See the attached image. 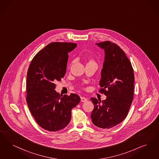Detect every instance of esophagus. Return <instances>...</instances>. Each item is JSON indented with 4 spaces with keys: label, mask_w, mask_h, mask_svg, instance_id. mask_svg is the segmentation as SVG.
I'll use <instances>...</instances> for the list:
<instances>
[{
    "label": "esophagus",
    "mask_w": 159,
    "mask_h": 159,
    "mask_svg": "<svg viewBox=\"0 0 159 159\" xmlns=\"http://www.w3.org/2000/svg\"><path fill=\"white\" fill-rule=\"evenodd\" d=\"M80 99H81V102H86L88 101V99L84 98V97H81Z\"/></svg>",
    "instance_id": "obj_1"
}]
</instances>
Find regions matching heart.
<instances>
[{
  "instance_id": "b5f03b06",
  "label": "heart",
  "mask_w": 159,
  "mask_h": 159,
  "mask_svg": "<svg viewBox=\"0 0 159 159\" xmlns=\"http://www.w3.org/2000/svg\"><path fill=\"white\" fill-rule=\"evenodd\" d=\"M89 63H95L92 60H89V62H88V64Z\"/></svg>"
}]
</instances>
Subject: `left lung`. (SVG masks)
Wrapping results in <instances>:
<instances>
[{
  "label": "left lung",
  "mask_w": 159,
  "mask_h": 159,
  "mask_svg": "<svg viewBox=\"0 0 159 159\" xmlns=\"http://www.w3.org/2000/svg\"><path fill=\"white\" fill-rule=\"evenodd\" d=\"M96 45L105 52L99 85L107 99L101 101L90 98L94 105L91 118L96 127L108 129L121 123L128 114L133 99V69L117 45L110 41Z\"/></svg>",
  "instance_id": "left-lung-1"
}]
</instances>
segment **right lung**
I'll list each match as a JSON object with an SVG mask.
<instances>
[{
	"label": "right lung",
	"mask_w": 159,
	"mask_h": 159,
	"mask_svg": "<svg viewBox=\"0 0 159 159\" xmlns=\"http://www.w3.org/2000/svg\"><path fill=\"white\" fill-rule=\"evenodd\" d=\"M77 47L71 43H52L39 51L29 66L26 102L38 125L50 131L62 129L70 122L71 109L80 101L79 96L60 95L54 90L66 72L68 53Z\"/></svg>",
	"instance_id": "add662e5"
}]
</instances>
